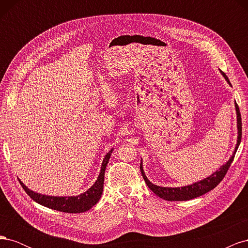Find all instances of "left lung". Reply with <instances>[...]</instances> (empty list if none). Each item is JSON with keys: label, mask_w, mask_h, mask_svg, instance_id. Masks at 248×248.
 <instances>
[{"label": "left lung", "mask_w": 248, "mask_h": 248, "mask_svg": "<svg viewBox=\"0 0 248 248\" xmlns=\"http://www.w3.org/2000/svg\"><path fill=\"white\" fill-rule=\"evenodd\" d=\"M222 76L224 77V78L227 79V81L231 85V82L228 78V77L226 76V73L222 72ZM236 111H237V122H238V140H237V145L235 148V151L234 154L230 158V160L226 163L223 164V166L218 170H216L213 174L202 180L200 182L197 183H193L192 185H188V186H184V187H175V188H171V187H160V186H157L154 185L153 183H151L147 179L144 170H142L141 167V163H140V171H141V176L144 178L146 184L148 185V187L150 189H151L156 196H158L159 198L163 199V200H167V201H188L194 198H198L202 196V194H205L207 192H209L210 190H212L213 188L218 185L221 181L222 179L224 178V176L227 175V172L231 167V164L234 160V157L235 154L237 152V149L240 145V141H241V138H242V122H241V114H240V110H239V107L238 104L236 103Z\"/></svg>", "instance_id": "obj_1"}]
</instances>
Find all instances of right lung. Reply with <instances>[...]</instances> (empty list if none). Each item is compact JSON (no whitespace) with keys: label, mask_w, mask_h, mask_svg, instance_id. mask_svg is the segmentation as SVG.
<instances>
[{"label":"right lung","mask_w":248,"mask_h":248,"mask_svg":"<svg viewBox=\"0 0 248 248\" xmlns=\"http://www.w3.org/2000/svg\"><path fill=\"white\" fill-rule=\"evenodd\" d=\"M112 150L106 155L101 166L100 174L97 178L94 185L89 188L86 192L79 194L77 197H48L43 196V194L36 193L32 190H30L25 184L19 181L22 188L28 193V196L34 200L38 204L47 207L50 209L57 210V211L66 212V213H81L86 212L88 210L91 209L96 202L99 201L101 198V194L103 191V183H104V171L108 166V162L109 160L110 154Z\"/></svg>","instance_id":"obj_1"}]
</instances>
